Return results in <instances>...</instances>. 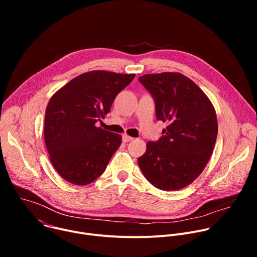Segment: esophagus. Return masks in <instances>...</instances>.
I'll return each instance as SVG.
<instances>
[{"label":"esophagus","mask_w":257,"mask_h":257,"mask_svg":"<svg viewBox=\"0 0 257 257\" xmlns=\"http://www.w3.org/2000/svg\"><path fill=\"white\" fill-rule=\"evenodd\" d=\"M131 140H133V137H131V136L127 135V134H125V135L123 136V141H124V142H129V141H131Z\"/></svg>","instance_id":"1"}]
</instances>
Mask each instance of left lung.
Here are the masks:
<instances>
[{"mask_svg": "<svg viewBox=\"0 0 257 257\" xmlns=\"http://www.w3.org/2000/svg\"><path fill=\"white\" fill-rule=\"evenodd\" d=\"M156 102L157 119L167 123L164 135L149 141L137 162L154 186L174 191L188 186L207 165L217 135L215 109L207 95L178 72L138 78Z\"/></svg>", "mask_w": 257, "mask_h": 257, "instance_id": "left-lung-1", "label": "left lung"}]
</instances>
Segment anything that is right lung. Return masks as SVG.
I'll return each instance as SVG.
<instances>
[{"label":"right lung","mask_w":257,"mask_h":257,"mask_svg":"<svg viewBox=\"0 0 257 257\" xmlns=\"http://www.w3.org/2000/svg\"><path fill=\"white\" fill-rule=\"evenodd\" d=\"M135 77L103 70L73 78L51 97L45 118V142L59 175L74 185L98 178L122 143V136L96 127L117 94Z\"/></svg>","instance_id":"1"}]
</instances>
